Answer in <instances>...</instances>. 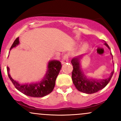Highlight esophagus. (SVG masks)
<instances>
[{
    "mask_svg": "<svg viewBox=\"0 0 121 121\" xmlns=\"http://www.w3.org/2000/svg\"><path fill=\"white\" fill-rule=\"evenodd\" d=\"M69 61V56L68 54H65V55L64 56L63 58H62L61 60V63L63 64L66 63V62H68Z\"/></svg>",
    "mask_w": 121,
    "mask_h": 121,
    "instance_id": "esophagus-1",
    "label": "esophagus"
}]
</instances>
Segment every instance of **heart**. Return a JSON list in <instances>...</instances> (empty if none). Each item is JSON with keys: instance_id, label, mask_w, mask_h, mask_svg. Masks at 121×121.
Instances as JSON below:
<instances>
[{"instance_id": "obj_1", "label": "heart", "mask_w": 121, "mask_h": 121, "mask_svg": "<svg viewBox=\"0 0 121 121\" xmlns=\"http://www.w3.org/2000/svg\"><path fill=\"white\" fill-rule=\"evenodd\" d=\"M89 47V44H87V43H85L82 45L81 47V49H80V51H81L82 52H84L85 51H86L87 50V48Z\"/></svg>"}]
</instances>
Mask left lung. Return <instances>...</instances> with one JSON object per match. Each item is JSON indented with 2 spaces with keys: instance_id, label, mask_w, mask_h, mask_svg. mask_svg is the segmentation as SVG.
<instances>
[{
  "instance_id": "left-lung-1",
  "label": "left lung",
  "mask_w": 121,
  "mask_h": 121,
  "mask_svg": "<svg viewBox=\"0 0 121 121\" xmlns=\"http://www.w3.org/2000/svg\"><path fill=\"white\" fill-rule=\"evenodd\" d=\"M104 44L110 49L109 45L106 43ZM110 54L112 55V53ZM84 56L81 55L72 60L71 63L73 67L72 73V81L78 91L86 94H93L102 89L108 84L113 76L114 70L111 72L109 78L96 80L87 77L83 72L81 66V59Z\"/></svg>"
}]
</instances>
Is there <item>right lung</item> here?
<instances>
[{
    "mask_svg": "<svg viewBox=\"0 0 121 121\" xmlns=\"http://www.w3.org/2000/svg\"><path fill=\"white\" fill-rule=\"evenodd\" d=\"M19 44V37H17L12 44L10 50ZM61 69V64L59 61H49L46 73L41 81L37 82L20 84L11 77L9 74V67L7 68L8 77L15 87L25 95L32 97H43L51 93L55 87V81Z\"/></svg>",
    "mask_w": 121,
    "mask_h": 121,
    "instance_id": "obj_1",
    "label": "right lung"
}]
</instances>
